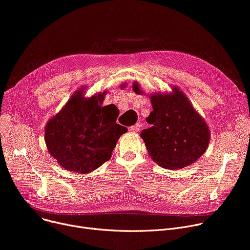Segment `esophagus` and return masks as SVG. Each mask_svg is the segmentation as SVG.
<instances>
[{"mask_svg":"<svg viewBox=\"0 0 250 250\" xmlns=\"http://www.w3.org/2000/svg\"><path fill=\"white\" fill-rule=\"evenodd\" d=\"M140 128H141V124H136L135 125L129 126L128 130L131 132H138L140 130Z\"/></svg>","mask_w":250,"mask_h":250,"instance_id":"1","label":"esophagus"}]
</instances>
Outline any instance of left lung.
Here are the masks:
<instances>
[{
  "instance_id": "8db88e82",
  "label": "left lung",
  "mask_w": 250,
  "mask_h": 250,
  "mask_svg": "<svg viewBox=\"0 0 250 250\" xmlns=\"http://www.w3.org/2000/svg\"><path fill=\"white\" fill-rule=\"evenodd\" d=\"M137 94H144L137 81L132 83ZM153 111L146 119L151 125L142 130L147 153L161 167L177 170L197 162L208 147L210 129L205 120L178 86L171 92L149 95Z\"/></svg>"
}]
</instances>
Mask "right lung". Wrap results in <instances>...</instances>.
<instances>
[{
	"instance_id": "obj_1",
	"label": "right lung",
	"mask_w": 250,
	"mask_h": 250,
	"mask_svg": "<svg viewBox=\"0 0 250 250\" xmlns=\"http://www.w3.org/2000/svg\"><path fill=\"white\" fill-rule=\"evenodd\" d=\"M125 84L121 85L125 88ZM78 88L45 126L49 154L67 171L87 174L108 161L120 137L127 128L116 124L119 110L104 106L107 91L85 97Z\"/></svg>"
}]
</instances>
